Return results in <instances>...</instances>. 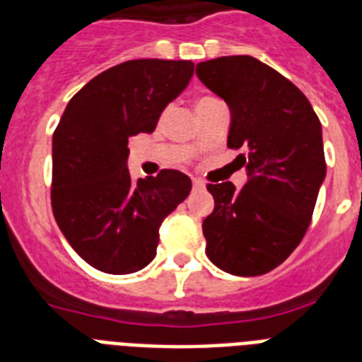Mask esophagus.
<instances>
[{
    "mask_svg": "<svg viewBox=\"0 0 362 362\" xmlns=\"http://www.w3.org/2000/svg\"><path fill=\"white\" fill-rule=\"evenodd\" d=\"M204 182L199 180V178H193V189H203Z\"/></svg>",
    "mask_w": 362,
    "mask_h": 362,
    "instance_id": "34e87169",
    "label": "esophagus"
}]
</instances>
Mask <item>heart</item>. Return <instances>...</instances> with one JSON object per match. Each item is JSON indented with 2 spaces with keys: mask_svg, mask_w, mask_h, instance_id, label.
<instances>
[{
  "mask_svg": "<svg viewBox=\"0 0 362 362\" xmlns=\"http://www.w3.org/2000/svg\"><path fill=\"white\" fill-rule=\"evenodd\" d=\"M209 99H212V98H203V99H199V103H203V101H209Z\"/></svg>",
  "mask_w": 362,
  "mask_h": 362,
  "instance_id": "b5f03b06",
  "label": "heart"
}]
</instances>
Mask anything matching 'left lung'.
<instances>
[{"label":"left lung","instance_id":"8db88e82","mask_svg":"<svg viewBox=\"0 0 362 362\" xmlns=\"http://www.w3.org/2000/svg\"><path fill=\"white\" fill-rule=\"evenodd\" d=\"M197 76L229 107V148H246L247 180L209 184L214 210L203 221L206 255L235 276L267 274L308 229L325 180L321 122L291 81L252 56L197 64Z\"/></svg>","mask_w":362,"mask_h":362}]
</instances>
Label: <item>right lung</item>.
I'll return each mask as SVG.
<instances>
[{"mask_svg":"<svg viewBox=\"0 0 362 362\" xmlns=\"http://www.w3.org/2000/svg\"><path fill=\"white\" fill-rule=\"evenodd\" d=\"M193 67L189 59H131L92 78L65 107L52 136V212L93 269L131 274L152 263L161 221L192 192L180 170L133 180L127 142L156 129Z\"/></svg>","mask_w":362,"mask_h":362,"instance_id":"obj_1","label":"right lung"}]
</instances>
